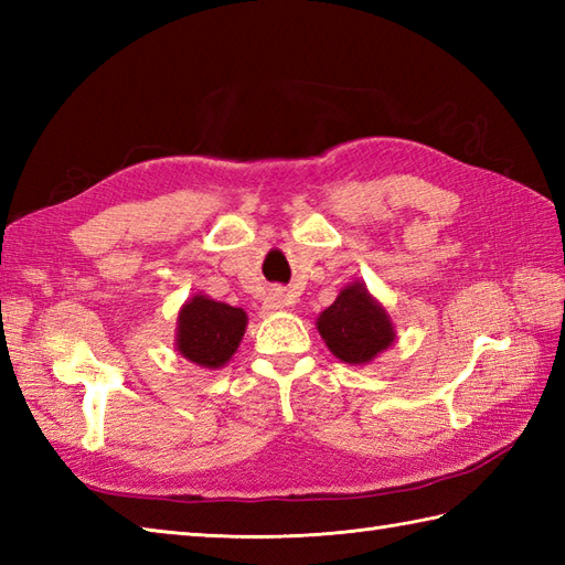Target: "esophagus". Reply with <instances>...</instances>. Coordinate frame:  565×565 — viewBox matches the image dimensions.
Listing matches in <instances>:
<instances>
[{
  "mask_svg": "<svg viewBox=\"0 0 565 565\" xmlns=\"http://www.w3.org/2000/svg\"><path fill=\"white\" fill-rule=\"evenodd\" d=\"M289 296H286L281 289H271L267 294V298H264L262 303V313L264 316H271V313H279V310H284L286 306H289Z\"/></svg>",
  "mask_w": 565,
  "mask_h": 565,
  "instance_id": "obj_1",
  "label": "esophagus"
}]
</instances>
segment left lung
I'll list each match as a JSON object with an SVG mask.
<instances>
[{"label": "left lung", "instance_id": "8db88e82", "mask_svg": "<svg viewBox=\"0 0 565 565\" xmlns=\"http://www.w3.org/2000/svg\"><path fill=\"white\" fill-rule=\"evenodd\" d=\"M322 342L344 364H371L395 342L388 310L371 296L364 281H352L316 320Z\"/></svg>", "mask_w": 565, "mask_h": 565}]
</instances>
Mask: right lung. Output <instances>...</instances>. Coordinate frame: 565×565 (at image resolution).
<instances>
[{
    "label": "right lung",
    "instance_id": "1",
    "mask_svg": "<svg viewBox=\"0 0 565 565\" xmlns=\"http://www.w3.org/2000/svg\"><path fill=\"white\" fill-rule=\"evenodd\" d=\"M247 328L243 308L194 294L179 308L174 347L186 362L201 369H221L231 362Z\"/></svg>",
    "mask_w": 565,
    "mask_h": 565
}]
</instances>
